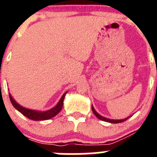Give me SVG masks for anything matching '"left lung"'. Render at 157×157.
Returning a JSON list of instances; mask_svg holds the SVG:
<instances>
[{"label":"left lung","mask_w":157,"mask_h":157,"mask_svg":"<svg viewBox=\"0 0 157 157\" xmlns=\"http://www.w3.org/2000/svg\"><path fill=\"white\" fill-rule=\"evenodd\" d=\"M92 111H93V112H94V114L95 115V116H97V118H98L99 120H103V121H105V122H109V123H123V122L126 121V120H127V119H124V120H110V119H107V118L103 117V116H100V115L98 114V112H97L95 110H94V107H93V106H92Z\"/></svg>","instance_id":"left-lung-1"}]
</instances>
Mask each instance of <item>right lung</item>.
<instances>
[{"label": "right lung", "mask_w": 157, "mask_h": 157, "mask_svg": "<svg viewBox=\"0 0 157 157\" xmlns=\"http://www.w3.org/2000/svg\"><path fill=\"white\" fill-rule=\"evenodd\" d=\"M67 93H65L63 96H62L61 99L59 100V101L58 102L57 105L54 107L53 109H50V110L46 111V112H37V111H33L30 110V109H25L23 107L20 106L19 104H17L16 101L12 99V96L9 94V98H10L11 103L12 104V105L14 106V108H16L19 112H21L22 114L24 116L27 117L28 119L32 120H49L51 118L54 117L55 116L59 113L60 111H61L62 108H63V99H64L65 94Z\"/></svg>", "instance_id": "obj_1"}]
</instances>
